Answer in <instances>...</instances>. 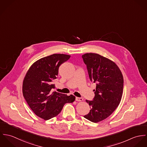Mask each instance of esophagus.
Instances as JSON below:
<instances>
[{
  "mask_svg": "<svg viewBox=\"0 0 147 147\" xmlns=\"http://www.w3.org/2000/svg\"><path fill=\"white\" fill-rule=\"evenodd\" d=\"M75 100L76 101H82L83 100V99L81 97H75Z\"/></svg>",
  "mask_w": 147,
  "mask_h": 147,
  "instance_id": "obj_1",
  "label": "esophagus"
}]
</instances>
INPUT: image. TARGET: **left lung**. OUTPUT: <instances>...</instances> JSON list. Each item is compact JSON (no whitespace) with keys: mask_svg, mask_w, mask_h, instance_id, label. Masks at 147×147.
Returning <instances> with one entry per match:
<instances>
[{"mask_svg":"<svg viewBox=\"0 0 147 147\" xmlns=\"http://www.w3.org/2000/svg\"><path fill=\"white\" fill-rule=\"evenodd\" d=\"M82 58L90 82L96 84L93 100H86L90 110L84 117L97 123L109 117L118 106L123 94V78L117 65L105 57L86 53Z\"/></svg>","mask_w":147,"mask_h":147,"instance_id":"left-lung-1","label":"left lung"}]
</instances>
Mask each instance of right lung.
<instances>
[{"mask_svg": "<svg viewBox=\"0 0 147 147\" xmlns=\"http://www.w3.org/2000/svg\"><path fill=\"white\" fill-rule=\"evenodd\" d=\"M70 55L54 54L38 60L28 71L22 84V93L30 109L38 117L49 120L58 115L66 103L75 100L73 95L67 96L57 92L54 82L57 78L61 64Z\"/></svg>", "mask_w": 147, "mask_h": 147, "instance_id": "add662e5", "label": "right lung"}]
</instances>
